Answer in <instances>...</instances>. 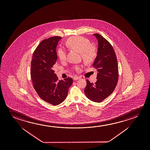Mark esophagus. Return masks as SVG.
Returning <instances> with one entry per match:
<instances>
[{
    "label": "esophagus",
    "instance_id": "1",
    "mask_svg": "<svg viewBox=\"0 0 150 150\" xmlns=\"http://www.w3.org/2000/svg\"><path fill=\"white\" fill-rule=\"evenodd\" d=\"M74 81H76V80H78V79H80V77H78V76H74Z\"/></svg>",
    "mask_w": 150,
    "mask_h": 150
}]
</instances>
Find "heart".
<instances>
[{
    "instance_id": "obj_1",
    "label": "heart",
    "mask_w": 150,
    "mask_h": 150,
    "mask_svg": "<svg viewBox=\"0 0 150 150\" xmlns=\"http://www.w3.org/2000/svg\"><path fill=\"white\" fill-rule=\"evenodd\" d=\"M66 44L69 48L80 52L82 59L86 63H91L96 58V48L91 45L90 41L87 38L80 36L71 37L67 39ZM57 54L60 61L63 62L66 61L67 52L64 49L59 47L57 52ZM74 68L79 71L81 69V67L76 66Z\"/></svg>"
}]
</instances>
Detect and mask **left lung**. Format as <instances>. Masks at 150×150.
I'll list each match as a JSON object with an SVG mask.
<instances>
[{
	"label": "left lung",
	"instance_id": "1",
	"mask_svg": "<svg viewBox=\"0 0 150 150\" xmlns=\"http://www.w3.org/2000/svg\"><path fill=\"white\" fill-rule=\"evenodd\" d=\"M98 42L97 55L93 67L97 69V81L95 83L87 79L84 90L91 100L100 103L113 93L118 83V62L113 47L102 35L93 34Z\"/></svg>",
	"mask_w": 150,
	"mask_h": 150
}]
</instances>
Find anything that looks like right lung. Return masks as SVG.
Returning a JSON list of instances; mask_svg holds the SVG:
<instances>
[{"instance_id":"obj_1","label":"right lung","mask_w":150,"mask_h":150,"mask_svg":"<svg viewBox=\"0 0 150 150\" xmlns=\"http://www.w3.org/2000/svg\"><path fill=\"white\" fill-rule=\"evenodd\" d=\"M61 37L43 40L33 52L31 63V77L38 96L48 103L57 106L66 99L73 83L70 77L58 81L53 70L57 56V46Z\"/></svg>"}]
</instances>
